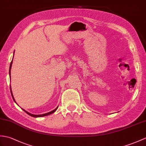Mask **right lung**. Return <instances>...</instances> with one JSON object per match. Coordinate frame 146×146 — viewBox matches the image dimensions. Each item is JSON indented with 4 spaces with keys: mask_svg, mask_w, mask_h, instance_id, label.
I'll return each mask as SVG.
<instances>
[{
    "mask_svg": "<svg viewBox=\"0 0 146 146\" xmlns=\"http://www.w3.org/2000/svg\"><path fill=\"white\" fill-rule=\"evenodd\" d=\"M13 55H14V53H13ZM12 62H13V60H12V62H11V65H10V69H9V74H10V75H11V70L12 65ZM10 88H11V94H12V96L13 100V101H15V103H16V101H15V99H14V97H13V96L12 91V89H11V86H10ZM58 107V106L55 108V110H53V111H50V112H48V113H45V114H38V115H37V114H31V113H29V112L26 111L25 110H23V109H22V110H23V111H24L27 114H28L29 115H30V116H32V117H43V116H48V115H50V114H51L53 113L54 112H55V111L57 110Z\"/></svg>",
    "mask_w": 146,
    "mask_h": 146,
    "instance_id": "add662e5",
    "label": "right lung"
}]
</instances>
